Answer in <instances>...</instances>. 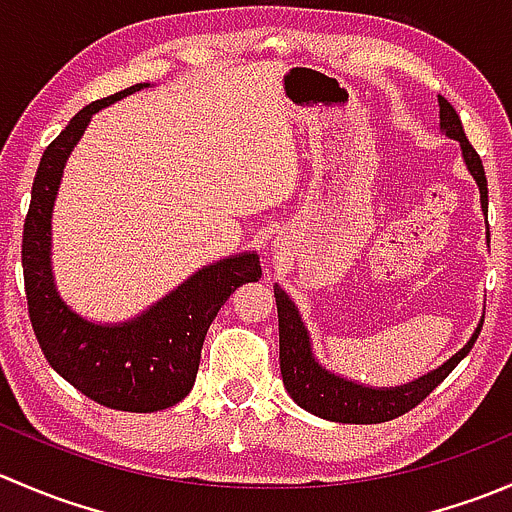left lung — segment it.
Returning a JSON list of instances; mask_svg holds the SVG:
<instances>
[{
    "label": "left lung",
    "mask_w": 512,
    "mask_h": 512,
    "mask_svg": "<svg viewBox=\"0 0 512 512\" xmlns=\"http://www.w3.org/2000/svg\"><path fill=\"white\" fill-rule=\"evenodd\" d=\"M438 116H441V128L448 138L461 143L463 160H466L468 170L476 178L480 188V203H488V180H485L483 160L476 153V148L468 143L466 133H463L461 118H458L456 108L438 96ZM277 299V317H280V369L285 389L289 391L294 401L302 406L309 414L327 418V421L339 423H384L396 416H404L406 411L416 409L448 374L458 366L471 347L476 344L480 327L471 337V342L461 349L456 356L438 366L431 374L421 376V379L411 381V384L394 386V389H369V386L354 384V381L342 379V376L332 374L324 369L312 354V344H309V334L304 329L302 317H299L297 307L292 299L275 285Z\"/></svg>",
    "instance_id": "left-lung-1"
}]
</instances>
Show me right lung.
<instances>
[{"label": "right lung", "instance_id": "obj_1", "mask_svg": "<svg viewBox=\"0 0 512 512\" xmlns=\"http://www.w3.org/2000/svg\"><path fill=\"white\" fill-rule=\"evenodd\" d=\"M136 84L81 108L49 143L32 185L24 220L22 267L29 319L51 369L96 404L151 414L183 401L193 389L200 349L230 294L262 275L255 252L227 257L195 272L141 317L123 324H94L59 297L51 275V210L69 153L91 116L141 91Z\"/></svg>", "mask_w": 512, "mask_h": 512}]
</instances>
